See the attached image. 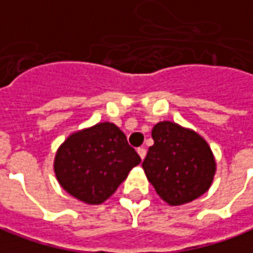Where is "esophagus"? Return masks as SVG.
I'll use <instances>...</instances> for the list:
<instances>
[{
  "label": "esophagus",
  "mask_w": 253,
  "mask_h": 253,
  "mask_svg": "<svg viewBox=\"0 0 253 253\" xmlns=\"http://www.w3.org/2000/svg\"><path fill=\"white\" fill-rule=\"evenodd\" d=\"M137 152H138V155H140L141 159H144L145 155H147V151H145V148H138L137 149Z\"/></svg>",
  "instance_id": "esophagus-1"
}]
</instances>
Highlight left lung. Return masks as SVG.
<instances>
[{
    "mask_svg": "<svg viewBox=\"0 0 253 253\" xmlns=\"http://www.w3.org/2000/svg\"><path fill=\"white\" fill-rule=\"evenodd\" d=\"M152 138L142 169L166 204L184 205L209 190L216 161L198 133L166 120L154 126Z\"/></svg>",
    "mask_w": 253,
    "mask_h": 253,
    "instance_id": "8db88e82",
    "label": "left lung"
}]
</instances>
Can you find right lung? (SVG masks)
Instances as JSON below:
<instances>
[{
  "label": "right lung",
  "mask_w": 253,
  "mask_h": 253,
  "mask_svg": "<svg viewBox=\"0 0 253 253\" xmlns=\"http://www.w3.org/2000/svg\"><path fill=\"white\" fill-rule=\"evenodd\" d=\"M140 162L119 127L102 122L72 133L62 142L55 154L54 171L69 195L88 205H99Z\"/></svg>",
  "instance_id": "add662e5"
}]
</instances>
